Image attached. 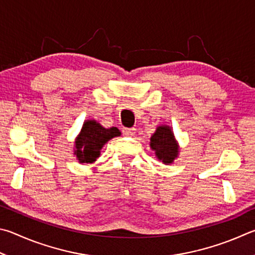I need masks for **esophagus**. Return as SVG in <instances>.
I'll use <instances>...</instances> for the list:
<instances>
[{
  "label": "esophagus",
  "instance_id": "obj_1",
  "mask_svg": "<svg viewBox=\"0 0 255 255\" xmlns=\"http://www.w3.org/2000/svg\"><path fill=\"white\" fill-rule=\"evenodd\" d=\"M123 134L127 135V136H133L135 134V128H123Z\"/></svg>",
  "mask_w": 255,
  "mask_h": 255
}]
</instances>
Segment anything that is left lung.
Returning a JSON list of instances; mask_svg holds the SVG:
<instances>
[{"mask_svg":"<svg viewBox=\"0 0 255 255\" xmlns=\"http://www.w3.org/2000/svg\"><path fill=\"white\" fill-rule=\"evenodd\" d=\"M150 148L159 161L164 164H171L179 157V144L173 134L171 127L162 124L157 128L150 137Z\"/></svg>","mask_w":255,"mask_h":255,"instance_id":"1","label":"left lung"}]
</instances>
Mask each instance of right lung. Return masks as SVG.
Instances as JSON below:
<instances>
[{
  "label": "right lung",
  "mask_w": 255,
  "mask_h": 255,
  "mask_svg": "<svg viewBox=\"0 0 255 255\" xmlns=\"http://www.w3.org/2000/svg\"><path fill=\"white\" fill-rule=\"evenodd\" d=\"M118 128H106L95 120H86L75 139L74 154L79 163H93L101 155V150L107 142L120 136Z\"/></svg>",
  "instance_id": "add662e5"
}]
</instances>
